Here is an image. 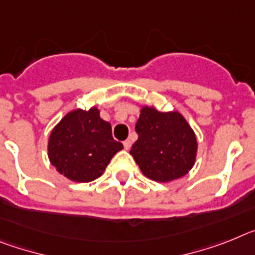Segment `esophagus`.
I'll list each match as a JSON object with an SVG mask.
<instances>
[{"instance_id": "34e87169", "label": "esophagus", "mask_w": 255, "mask_h": 255, "mask_svg": "<svg viewBox=\"0 0 255 255\" xmlns=\"http://www.w3.org/2000/svg\"><path fill=\"white\" fill-rule=\"evenodd\" d=\"M130 145H132V141H130L129 138H128V140H126L125 142H123V146H125V149H126V150H129Z\"/></svg>"}]
</instances>
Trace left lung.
I'll return each instance as SVG.
<instances>
[{"label": "left lung", "instance_id": "left-lung-1", "mask_svg": "<svg viewBox=\"0 0 255 255\" xmlns=\"http://www.w3.org/2000/svg\"><path fill=\"white\" fill-rule=\"evenodd\" d=\"M138 138L130 155L143 176L169 182L189 173L198 154L196 134L178 110L159 112L142 105L136 123Z\"/></svg>", "mask_w": 255, "mask_h": 255}]
</instances>
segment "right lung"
<instances>
[{
	"mask_svg": "<svg viewBox=\"0 0 255 255\" xmlns=\"http://www.w3.org/2000/svg\"><path fill=\"white\" fill-rule=\"evenodd\" d=\"M123 145L112 136L109 122L100 110L75 109L66 113L48 137L50 163L68 180L91 182L104 173L112 158Z\"/></svg>",
	"mask_w": 255,
	"mask_h": 255,
	"instance_id": "obj_1",
	"label": "right lung"
}]
</instances>
